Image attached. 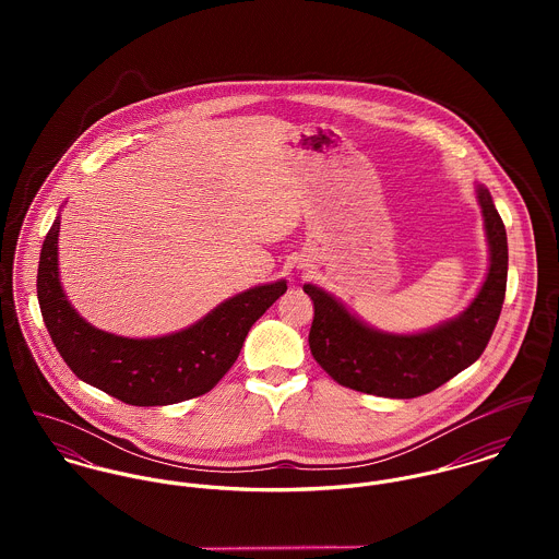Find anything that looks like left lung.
Instances as JSON below:
<instances>
[{
  "label": "left lung",
  "instance_id": "obj_1",
  "mask_svg": "<svg viewBox=\"0 0 559 559\" xmlns=\"http://www.w3.org/2000/svg\"><path fill=\"white\" fill-rule=\"evenodd\" d=\"M488 242V271L474 301L454 319L419 333H388L355 317L314 284L310 350L340 385L385 399H417L469 368L484 353L501 314L508 280V239L490 191L476 185Z\"/></svg>",
  "mask_w": 559,
  "mask_h": 559
}]
</instances>
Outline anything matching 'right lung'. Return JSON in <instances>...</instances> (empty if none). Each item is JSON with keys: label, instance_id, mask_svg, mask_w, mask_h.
Wrapping results in <instances>:
<instances>
[{"label": "right lung", "instance_id": "obj_1", "mask_svg": "<svg viewBox=\"0 0 559 559\" xmlns=\"http://www.w3.org/2000/svg\"><path fill=\"white\" fill-rule=\"evenodd\" d=\"M58 235L60 215L43 242L36 280L47 331L78 379L135 406H165L211 392L237 361L251 324L288 288L286 280L253 286L176 333L124 337L92 326L67 299Z\"/></svg>", "mask_w": 559, "mask_h": 559}]
</instances>
